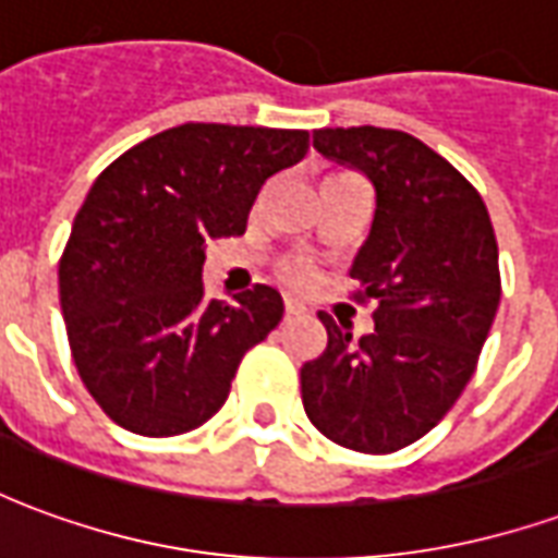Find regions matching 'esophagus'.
<instances>
[{"label":"esophagus","mask_w":558,"mask_h":558,"mask_svg":"<svg viewBox=\"0 0 558 558\" xmlns=\"http://www.w3.org/2000/svg\"><path fill=\"white\" fill-rule=\"evenodd\" d=\"M283 311H287V316L304 314V307L299 302H295V299H287V302H283Z\"/></svg>","instance_id":"obj_1"}]
</instances>
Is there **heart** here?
Listing matches in <instances>:
<instances>
[{
  "label": "heart",
  "mask_w": 558,
  "mask_h": 558,
  "mask_svg": "<svg viewBox=\"0 0 558 558\" xmlns=\"http://www.w3.org/2000/svg\"><path fill=\"white\" fill-rule=\"evenodd\" d=\"M283 280L295 290H307V287H314L316 271L307 263H290V266H283Z\"/></svg>",
  "instance_id": "b5f03b06"
}]
</instances>
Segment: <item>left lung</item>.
I'll return each instance as SVG.
<instances>
[{
	"label": "left lung",
	"mask_w": 558,
	"mask_h": 558,
	"mask_svg": "<svg viewBox=\"0 0 558 558\" xmlns=\"http://www.w3.org/2000/svg\"><path fill=\"white\" fill-rule=\"evenodd\" d=\"M314 148L376 187L350 271L376 328L355 340L319 311L328 343L302 367L304 412L331 442L391 454L430 433L475 374L502 295L496 232L478 191L412 134L323 128Z\"/></svg>",
	"instance_id": "1"
}]
</instances>
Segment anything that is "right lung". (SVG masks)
Here are the masks:
<instances>
[{
	"label": "right lung",
	"mask_w": 558,
	"mask_h": 558,
	"mask_svg": "<svg viewBox=\"0 0 558 558\" xmlns=\"http://www.w3.org/2000/svg\"><path fill=\"white\" fill-rule=\"evenodd\" d=\"M307 148V131L187 122L95 179L59 259V302L80 379L119 427L179 436L227 403L283 299L266 283L235 304L206 299V242L242 235L259 187Z\"/></svg>",
	"instance_id": "add662e5"
}]
</instances>
